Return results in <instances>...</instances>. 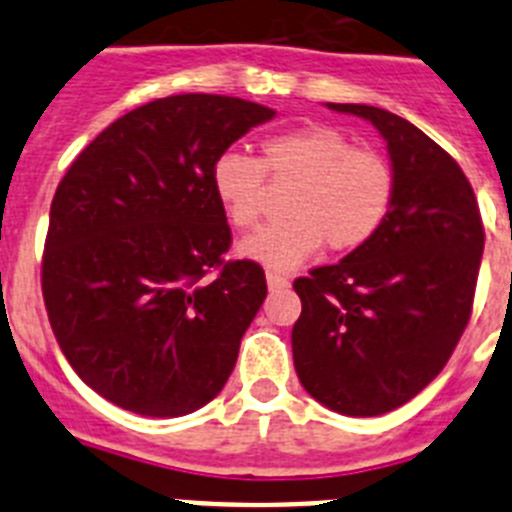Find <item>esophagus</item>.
<instances>
[{
	"label": "esophagus",
	"instance_id": "esophagus-1",
	"mask_svg": "<svg viewBox=\"0 0 512 512\" xmlns=\"http://www.w3.org/2000/svg\"><path fill=\"white\" fill-rule=\"evenodd\" d=\"M266 284H269V289L274 292V289L289 287V279L282 277V274H277V271H266Z\"/></svg>",
	"mask_w": 512,
	"mask_h": 512
}]
</instances>
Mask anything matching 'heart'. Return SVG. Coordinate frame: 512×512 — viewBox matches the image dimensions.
<instances>
[{
  "instance_id": "b5f03b06",
  "label": "heart",
  "mask_w": 512,
  "mask_h": 512,
  "mask_svg": "<svg viewBox=\"0 0 512 512\" xmlns=\"http://www.w3.org/2000/svg\"><path fill=\"white\" fill-rule=\"evenodd\" d=\"M266 174L277 184H297L287 200V220L241 243L246 259L269 269H295L320 246L348 253L377 235L390 215L395 174L372 148L328 125H305L269 135L259 158L225 151L212 164V189L230 225L248 230L266 205Z\"/></svg>"
}]
</instances>
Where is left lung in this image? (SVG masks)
Instances as JSON below:
<instances>
[{"label":"left lung","mask_w":512,"mask_h":512,"mask_svg":"<svg viewBox=\"0 0 512 512\" xmlns=\"http://www.w3.org/2000/svg\"><path fill=\"white\" fill-rule=\"evenodd\" d=\"M382 133L395 197L372 241L295 279L292 356L320 405L390 413L438 377L472 315L485 228L454 158L413 122L369 104H328Z\"/></svg>","instance_id":"left-lung-1"}]
</instances>
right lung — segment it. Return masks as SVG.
Returning a JSON list of instances; mask_svg holds the SVG:
<instances>
[{
	"label": "right lung",
	"mask_w": 512,
	"mask_h": 512,
	"mask_svg": "<svg viewBox=\"0 0 512 512\" xmlns=\"http://www.w3.org/2000/svg\"><path fill=\"white\" fill-rule=\"evenodd\" d=\"M277 115L223 94L153 99L76 156L51 202L43 300L63 356L117 408L194 413L223 390L266 297L256 261H225L212 164Z\"/></svg>",
	"instance_id": "obj_1"
}]
</instances>
